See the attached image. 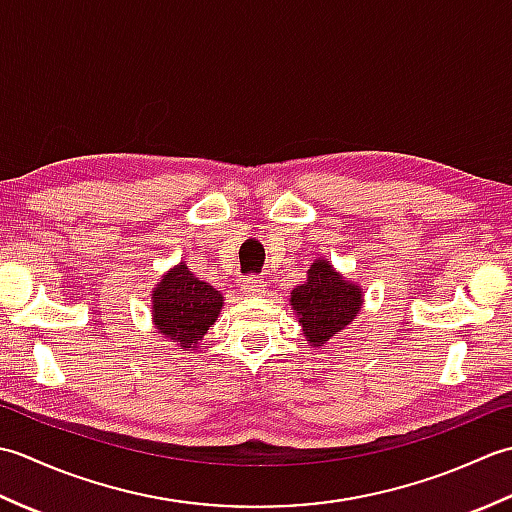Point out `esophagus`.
Returning <instances> with one entry per match:
<instances>
[{
  "label": "esophagus",
  "instance_id": "1",
  "mask_svg": "<svg viewBox=\"0 0 512 512\" xmlns=\"http://www.w3.org/2000/svg\"><path fill=\"white\" fill-rule=\"evenodd\" d=\"M239 288H242V292L246 297H257L262 295V292L266 290L264 281L259 277H248V279H242V284H239Z\"/></svg>",
  "mask_w": 512,
  "mask_h": 512
}]
</instances>
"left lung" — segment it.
Instances as JSON below:
<instances>
[{"label":"left lung","mask_w":512,"mask_h":512,"mask_svg":"<svg viewBox=\"0 0 512 512\" xmlns=\"http://www.w3.org/2000/svg\"><path fill=\"white\" fill-rule=\"evenodd\" d=\"M363 288L336 270L328 259L317 257L303 284L290 292V308L310 347H321L352 325L363 310Z\"/></svg>","instance_id":"1"}]
</instances>
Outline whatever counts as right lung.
I'll return each instance as SVG.
<instances>
[{"label": "right lung", "mask_w": 512, "mask_h": 512, "mask_svg": "<svg viewBox=\"0 0 512 512\" xmlns=\"http://www.w3.org/2000/svg\"><path fill=\"white\" fill-rule=\"evenodd\" d=\"M222 306V292L195 277L187 262L169 268L151 288V323L180 352L198 350Z\"/></svg>", "instance_id": "1"}]
</instances>
